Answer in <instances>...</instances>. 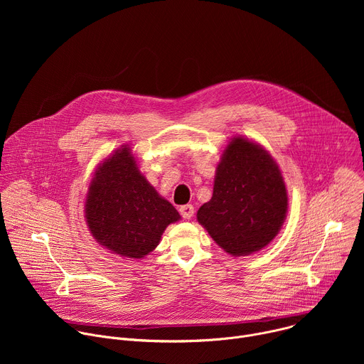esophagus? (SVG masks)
Listing matches in <instances>:
<instances>
[{"instance_id":"obj_1","label":"esophagus","mask_w":364,"mask_h":364,"mask_svg":"<svg viewBox=\"0 0 364 364\" xmlns=\"http://www.w3.org/2000/svg\"><path fill=\"white\" fill-rule=\"evenodd\" d=\"M180 215L184 219H191L194 216V207L191 204H184L180 207Z\"/></svg>"}]
</instances>
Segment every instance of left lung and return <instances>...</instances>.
I'll return each mask as SVG.
<instances>
[{
	"mask_svg": "<svg viewBox=\"0 0 364 364\" xmlns=\"http://www.w3.org/2000/svg\"><path fill=\"white\" fill-rule=\"evenodd\" d=\"M288 212L284 177L271 154L259 144L235 136L218 166L210 201L198 223L233 256L264 249L281 230Z\"/></svg>",
	"mask_w": 364,
	"mask_h": 364,
	"instance_id": "1",
	"label": "left lung"
}]
</instances>
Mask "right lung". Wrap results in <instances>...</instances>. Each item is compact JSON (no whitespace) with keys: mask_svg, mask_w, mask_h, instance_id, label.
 <instances>
[{"mask_svg":"<svg viewBox=\"0 0 364 364\" xmlns=\"http://www.w3.org/2000/svg\"><path fill=\"white\" fill-rule=\"evenodd\" d=\"M85 218L99 245L119 256L141 259L181 216L141 174L132 149L122 145L95 170Z\"/></svg>","mask_w":364,"mask_h":364,"instance_id":"add662e5","label":"right lung"}]
</instances>
